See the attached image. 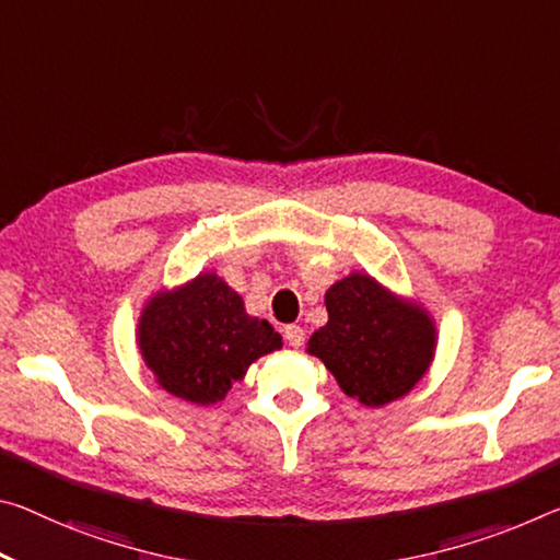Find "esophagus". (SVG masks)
Listing matches in <instances>:
<instances>
[{
  "mask_svg": "<svg viewBox=\"0 0 560 560\" xmlns=\"http://www.w3.org/2000/svg\"><path fill=\"white\" fill-rule=\"evenodd\" d=\"M283 341H287L291 349H299L304 343V328L301 326H287L283 328Z\"/></svg>",
  "mask_w": 560,
  "mask_h": 560,
  "instance_id": "34e87169",
  "label": "esophagus"
}]
</instances>
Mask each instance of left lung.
Here are the masks:
<instances>
[{"mask_svg":"<svg viewBox=\"0 0 560 560\" xmlns=\"http://www.w3.org/2000/svg\"><path fill=\"white\" fill-rule=\"evenodd\" d=\"M328 324L308 339L343 388L366 406H384L411 392L433 357V324L366 277L351 273L326 291Z\"/></svg>","mask_w":560,"mask_h":560,"instance_id":"1","label":"left lung"}]
</instances>
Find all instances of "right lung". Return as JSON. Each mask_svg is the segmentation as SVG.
Segmentation results:
<instances>
[{
	"instance_id": "right-lung-1",
	"label": "right lung",
	"mask_w": 560,
	"mask_h": 560,
	"mask_svg": "<svg viewBox=\"0 0 560 560\" xmlns=\"http://www.w3.org/2000/svg\"><path fill=\"white\" fill-rule=\"evenodd\" d=\"M139 346L147 366L168 394L191 404H217L248 363L281 349L269 322L244 312V301L201 273L172 294H156L141 314Z\"/></svg>"
}]
</instances>
